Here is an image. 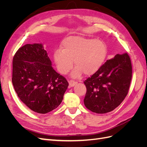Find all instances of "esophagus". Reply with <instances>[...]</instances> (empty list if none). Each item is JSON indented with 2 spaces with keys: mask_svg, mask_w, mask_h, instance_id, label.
Segmentation results:
<instances>
[{
  "mask_svg": "<svg viewBox=\"0 0 147 147\" xmlns=\"http://www.w3.org/2000/svg\"><path fill=\"white\" fill-rule=\"evenodd\" d=\"M69 83L70 87H73V86H74L75 85V84H77V82H75L74 80H70L69 82Z\"/></svg>",
  "mask_w": 147,
  "mask_h": 147,
  "instance_id": "34e87169",
  "label": "esophagus"
}]
</instances>
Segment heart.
<instances>
[{
  "mask_svg": "<svg viewBox=\"0 0 147 147\" xmlns=\"http://www.w3.org/2000/svg\"><path fill=\"white\" fill-rule=\"evenodd\" d=\"M107 56L105 43L99 40L82 36H71L65 38L61 50L54 53L56 67L62 74H66L76 67L72 72L73 77H78L83 72L87 75L94 74L104 63Z\"/></svg>",
  "mask_w": 147,
  "mask_h": 147,
  "instance_id": "b5f03b06",
  "label": "heart"
}]
</instances>
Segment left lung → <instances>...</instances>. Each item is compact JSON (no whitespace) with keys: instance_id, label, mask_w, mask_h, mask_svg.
Wrapping results in <instances>:
<instances>
[{"instance_id":"8db88e82","label":"left lung","mask_w":147,"mask_h":147,"mask_svg":"<svg viewBox=\"0 0 147 147\" xmlns=\"http://www.w3.org/2000/svg\"><path fill=\"white\" fill-rule=\"evenodd\" d=\"M132 78V65L127 53L117 54L84 82L86 107L96 113L113 110L127 94Z\"/></svg>"}]
</instances>
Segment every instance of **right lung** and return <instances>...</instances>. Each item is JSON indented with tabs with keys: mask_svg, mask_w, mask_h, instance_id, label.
<instances>
[{
	"mask_svg": "<svg viewBox=\"0 0 147 147\" xmlns=\"http://www.w3.org/2000/svg\"><path fill=\"white\" fill-rule=\"evenodd\" d=\"M51 65L42 43L26 44L13 57V87L20 100L35 112L45 114L56 109L69 86Z\"/></svg>",
	"mask_w": 147,
	"mask_h": 147,
	"instance_id": "add662e5",
	"label": "right lung"
}]
</instances>
